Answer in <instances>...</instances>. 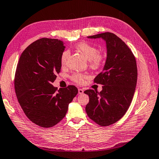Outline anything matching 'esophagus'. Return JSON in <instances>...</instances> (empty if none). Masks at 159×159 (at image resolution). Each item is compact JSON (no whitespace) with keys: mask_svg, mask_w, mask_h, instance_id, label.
I'll return each instance as SVG.
<instances>
[{"mask_svg":"<svg viewBox=\"0 0 159 159\" xmlns=\"http://www.w3.org/2000/svg\"><path fill=\"white\" fill-rule=\"evenodd\" d=\"M78 93H79V94H82L84 93V90L82 89H78Z\"/></svg>","mask_w":159,"mask_h":159,"instance_id":"1","label":"esophagus"}]
</instances>
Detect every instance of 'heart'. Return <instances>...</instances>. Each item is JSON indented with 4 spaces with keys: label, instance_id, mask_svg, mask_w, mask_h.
I'll return each instance as SVG.
<instances>
[{
    "label": "heart",
    "instance_id": "b5f03b06",
    "mask_svg": "<svg viewBox=\"0 0 159 159\" xmlns=\"http://www.w3.org/2000/svg\"><path fill=\"white\" fill-rule=\"evenodd\" d=\"M75 49L80 52L82 53V54L84 56V57L89 61L90 66L91 68H97L101 66L102 63V56L98 54V50L95 47L91 46L86 43H80L75 45ZM70 56L69 50L66 49L62 52L61 56V63L62 66H65L68 58ZM87 77V75L82 73H74L72 75L71 79L74 82L77 83H82L83 80Z\"/></svg>",
    "mask_w": 159,
    "mask_h": 159
}]
</instances>
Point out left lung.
I'll list each match as a JSON object with an SVG mask.
<instances>
[{
    "mask_svg": "<svg viewBox=\"0 0 159 159\" xmlns=\"http://www.w3.org/2000/svg\"><path fill=\"white\" fill-rule=\"evenodd\" d=\"M101 38L106 43L107 57L103 69L94 82L103 85L100 93L84 91L89 96L86 112L100 126H106L119 121L127 110L134 95L138 78L135 58L126 43L112 33L89 36Z\"/></svg>",
    "mask_w": 159,
    "mask_h": 159,
    "instance_id": "obj_1",
    "label": "left lung"
}]
</instances>
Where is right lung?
<instances>
[{"instance_id":"right-lung-1","label":"right lung","mask_w":159,"mask_h":159,"mask_svg":"<svg viewBox=\"0 0 159 159\" xmlns=\"http://www.w3.org/2000/svg\"><path fill=\"white\" fill-rule=\"evenodd\" d=\"M65 48L58 39L41 38L27 47L19 58L16 95L25 115L39 126L52 127L62 120L78 93L75 86L57 90L52 85L61 71V56Z\"/></svg>"}]
</instances>
